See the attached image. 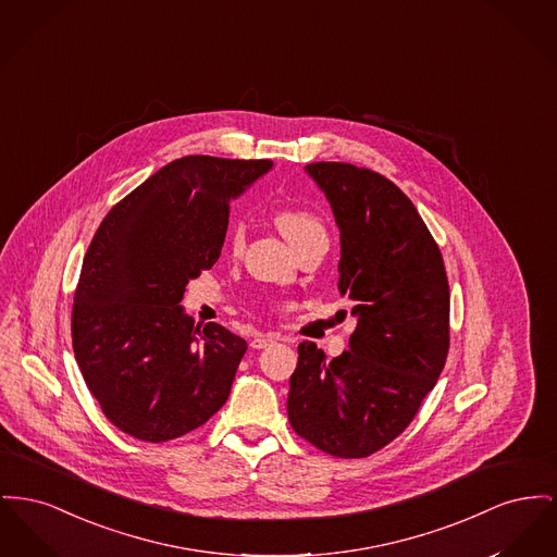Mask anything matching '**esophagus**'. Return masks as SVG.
I'll return each mask as SVG.
<instances>
[{
  "instance_id": "obj_1",
  "label": "esophagus",
  "mask_w": 557,
  "mask_h": 557,
  "mask_svg": "<svg viewBox=\"0 0 557 557\" xmlns=\"http://www.w3.org/2000/svg\"><path fill=\"white\" fill-rule=\"evenodd\" d=\"M275 341H277V336H255L252 343H250V347H252V349H267V347L273 345Z\"/></svg>"
}]
</instances>
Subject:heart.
Wrapping results in <instances>:
<instances>
[{
	"mask_svg": "<svg viewBox=\"0 0 557 557\" xmlns=\"http://www.w3.org/2000/svg\"><path fill=\"white\" fill-rule=\"evenodd\" d=\"M273 221H275V227L288 239V244L295 248L296 252L311 242H327L326 225L311 210L284 208V210L275 212ZM227 246H230L233 257L242 255V250H244V227L242 225L231 227Z\"/></svg>",
	"mask_w": 557,
	"mask_h": 557,
	"instance_id": "b5f03b06",
	"label": "heart"
}]
</instances>
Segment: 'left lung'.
I'll return each instance as SVG.
<instances>
[{"mask_svg": "<svg viewBox=\"0 0 557 557\" xmlns=\"http://www.w3.org/2000/svg\"><path fill=\"white\" fill-rule=\"evenodd\" d=\"M341 230L338 290L354 302L349 349L326 360L298 345L288 421L338 458H363L417 417L450 349V290L442 252L408 196L383 174L343 162L305 165Z\"/></svg>", "mask_w": 557, "mask_h": 557, "instance_id": "left-lung-1", "label": "left lung"}]
</instances>
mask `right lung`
Wrapping results in <instances>:
<instances>
[{
  "mask_svg": "<svg viewBox=\"0 0 557 557\" xmlns=\"http://www.w3.org/2000/svg\"><path fill=\"white\" fill-rule=\"evenodd\" d=\"M271 160L187 156L149 176L102 219L73 296L75 360L102 414L136 440H176L214 417L248 345L196 326L181 300L219 261L230 201Z\"/></svg>",
  "mask_w": 557,
  "mask_h": 557,
  "instance_id": "1",
  "label": "right lung"
}]
</instances>
